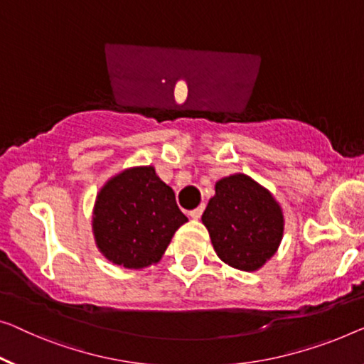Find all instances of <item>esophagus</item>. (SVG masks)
Wrapping results in <instances>:
<instances>
[{
  "mask_svg": "<svg viewBox=\"0 0 364 364\" xmlns=\"http://www.w3.org/2000/svg\"><path fill=\"white\" fill-rule=\"evenodd\" d=\"M203 210H204V205H199V208L189 210V217H193V219H199V217L203 215Z\"/></svg>",
  "mask_w": 364,
  "mask_h": 364,
  "instance_id": "1",
  "label": "esophagus"
}]
</instances>
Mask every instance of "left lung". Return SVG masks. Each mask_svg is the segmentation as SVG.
I'll return each mask as SVG.
<instances>
[{
  "label": "left lung",
  "instance_id": "left-lung-1",
  "mask_svg": "<svg viewBox=\"0 0 364 364\" xmlns=\"http://www.w3.org/2000/svg\"><path fill=\"white\" fill-rule=\"evenodd\" d=\"M222 262L242 271H257L278 250L284 217L267 188L250 176L230 175L215 183L203 217Z\"/></svg>",
  "mask_w": 364,
  "mask_h": 364
}]
</instances>
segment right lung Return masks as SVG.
<instances>
[{"instance_id":"add662e5","label":"right lung","mask_w":364,"mask_h":364,"mask_svg":"<svg viewBox=\"0 0 364 364\" xmlns=\"http://www.w3.org/2000/svg\"><path fill=\"white\" fill-rule=\"evenodd\" d=\"M188 222L175 193L154 166H135L112 176L96 196V247L117 267L140 269L159 263L173 235Z\"/></svg>"}]
</instances>
